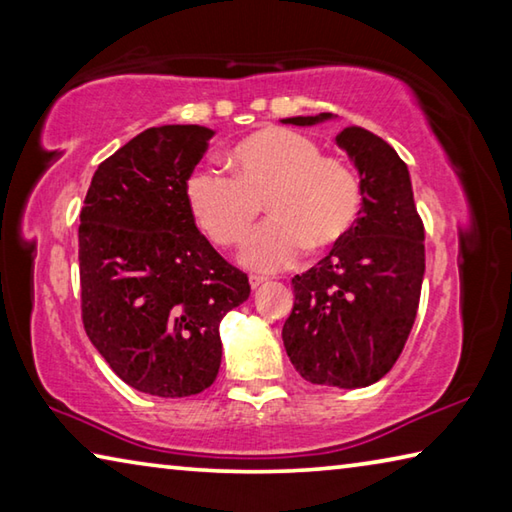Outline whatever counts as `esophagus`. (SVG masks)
<instances>
[{
	"label": "esophagus",
	"instance_id": "1",
	"mask_svg": "<svg viewBox=\"0 0 512 512\" xmlns=\"http://www.w3.org/2000/svg\"><path fill=\"white\" fill-rule=\"evenodd\" d=\"M262 284H264V277H259V275H250V289L257 291L259 287H262Z\"/></svg>",
	"mask_w": 512,
	"mask_h": 512
}]
</instances>
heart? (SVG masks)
Instances as JSON below:
<instances>
[{"mask_svg": "<svg viewBox=\"0 0 512 512\" xmlns=\"http://www.w3.org/2000/svg\"><path fill=\"white\" fill-rule=\"evenodd\" d=\"M235 176L203 164L185 180L194 221L216 246L239 244L264 207L266 219L246 239L239 262L277 273L300 262L307 244L329 248L357 223L361 180L348 162L323 155L316 140L289 128H264L230 153Z\"/></svg>", "mask_w": 512, "mask_h": 512, "instance_id": "heart-1", "label": "heart"}]
</instances>
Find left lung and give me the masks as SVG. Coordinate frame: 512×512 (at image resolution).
I'll return each instance as SVG.
<instances>
[{
  "label": "left lung",
  "mask_w": 512,
  "mask_h": 512,
  "mask_svg": "<svg viewBox=\"0 0 512 512\" xmlns=\"http://www.w3.org/2000/svg\"><path fill=\"white\" fill-rule=\"evenodd\" d=\"M327 119L332 112L282 124ZM336 144L359 171L361 212L327 257L291 280L296 302L282 341L302 379L363 388L393 368L411 334L424 277V225L409 169L391 144L361 126L343 128Z\"/></svg>",
  "instance_id": "8db88e82"
}]
</instances>
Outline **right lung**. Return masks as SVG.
Listing matches in <instances>:
<instances>
[{
  "instance_id": "right-lung-1",
  "label": "right lung",
  "mask_w": 512,
  "mask_h": 512,
  "mask_svg": "<svg viewBox=\"0 0 512 512\" xmlns=\"http://www.w3.org/2000/svg\"><path fill=\"white\" fill-rule=\"evenodd\" d=\"M214 131L146 128L94 171L79 225L83 327L115 375L155 397H189L219 375V325L250 296L196 228L185 180Z\"/></svg>"
}]
</instances>
